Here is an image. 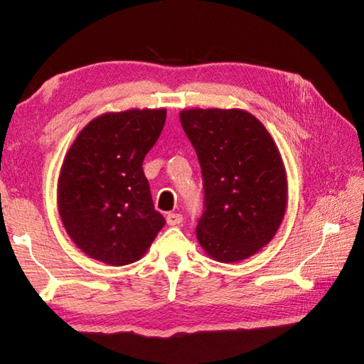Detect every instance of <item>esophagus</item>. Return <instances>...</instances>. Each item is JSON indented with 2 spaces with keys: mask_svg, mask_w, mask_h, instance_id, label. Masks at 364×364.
<instances>
[{
  "mask_svg": "<svg viewBox=\"0 0 364 364\" xmlns=\"http://www.w3.org/2000/svg\"><path fill=\"white\" fill-rule=\"evenodd\" d=\"M181 221H183V215H181V213L171 212V213H168V215H167V223H168L170 226H176V225H180Z\"/></svg>",
  "mask_w": 364,
  "mask_h": 364,
  "instance_id": "1",
  "label": "esophagus"
}]
</instances>
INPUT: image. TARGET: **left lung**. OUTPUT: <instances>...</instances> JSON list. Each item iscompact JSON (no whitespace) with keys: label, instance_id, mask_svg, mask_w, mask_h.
<instances>
[{"label":"left lung","instance_id":"left-lung-1","mask_svg":"<svg viewBox=\"0 0 364 364\" xmlns=\"http://www.w3.org/2000/svg\"><path fill=\"white\" fill-rule=\"evenodd\" d=\"M180 120L204 183L197 241L218 262L245 260L273 239L284 218L287 180L278 147L245 110L191 109Z\"/></svg>","mask_w":364,"mask_h":364}]
</instances>
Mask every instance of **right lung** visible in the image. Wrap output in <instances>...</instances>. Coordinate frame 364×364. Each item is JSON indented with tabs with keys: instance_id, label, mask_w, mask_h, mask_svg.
<instances>
[{
	"instance_id": "obj_1",
	"label": "right lung",
	"mask_w": 364,
	"mask_h": 364,
	"mask_svg": "<svg viewBox=\"0 0 364 364\" xmlns=\"http://www.w3.org/2000/svg\"><path fill=\"white\" fill-rule=\"evenodd\" d=\"M165 119V109L104 114L67 152L58 183L60 220L95 260L112 267L139 260L165 225L143 170Z\"/></svg>"
}]
</instances>
